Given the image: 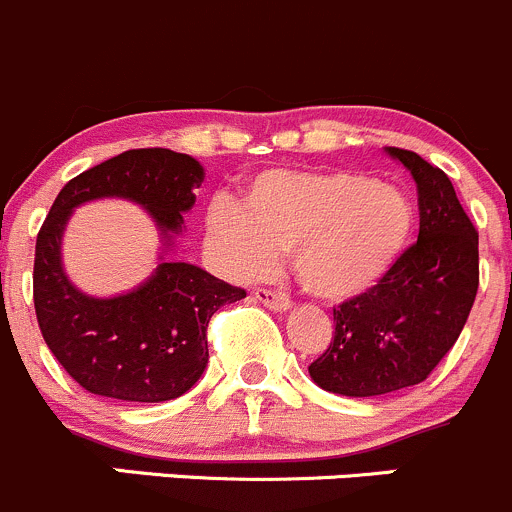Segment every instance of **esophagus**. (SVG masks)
<instances>
[{
	"instance_id": "obj_1",
	"label": "esophagus",
	"mask_w": 512,
	"mask_h": 512,
	"mask_svg": "<svg viewBox=\"0 0 512 512\" xmlns=\"http://www.w3.org/2000/svg\"><path fill=\"white\" fill-rule=\"evenodd\" d=\"M254 298L258 300V303L266 305V308L276 310V313H286V310L293 308V303L286 298V295H281V293H276V291H266V288L256 291Z\"/></svg>"
}]
</instances>
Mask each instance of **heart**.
<instances>
[{"label": "heart", "instance_id": "b5f03b06", "mask_svg": "<svg viewBox=\"0 0 512 512\" xmlns=\"http://www.w3.org/2000/svg\"><path fill=\"white\" fill-rule=\"evenodd\" d=\"M414 207L402 187L360 172L266 170L241 207L214 199L204 236L234 281H256L293 249V271L315 298L347 303L372 293L407 251Z\"/></svg>", "mask_w": 512, "mask_h": 512}]
</instances>
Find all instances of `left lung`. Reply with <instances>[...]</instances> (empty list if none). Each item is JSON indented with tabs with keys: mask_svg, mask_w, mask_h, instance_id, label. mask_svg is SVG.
<instances>
[{
	"mask_svg": "<svg viewBox=\"0 0 512 512\" xmlns=\"http://www.w3.org/2000/svg\"><path fill=\"white\" fill-rule=\"evenodd\" d=\"M419 192V241L335 315V340L308 367L320 389L379 397L424 382L461 335L478 291V234L451 179L416 152L384 147Z\"/></svg>",
	"mask_w": 512,
	"mask_h": 512,
	"instance_id": "obj_1",
	"label": "left lung"
}]
</instances>
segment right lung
Segmentation results:
<instances>
[{
    "label": "right lung",
    "mask_w": 512,
    "mask_h": 512,
    "mask_svg": "<svg viewBox=\"0 0 512 512\" xmlns=\"http://www.w3.org/2000/svg\"><path fill=\"white\" fill-rule=\"evenodd\" d=\"M204 167L184 152L128 150L73 177L36 236L34 308L46 345L83 389L123 402H170L207 370V325L221 305L246 298L194 263L172 258ZM125 198L161 234L158 266L118 296H91L67 278L62 234L78 206Z\"/></svg>",
    "instance_id": "right-lung-1"
}]
</instances>
